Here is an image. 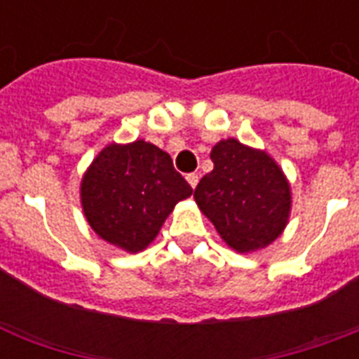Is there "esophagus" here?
<instances>
[{
    "mask_svg": "<svg viewBox=\"0 0 359 359\" xmlns=\"http://www.w3.org/2000/svg\"><path fill=\"white\" fill-rule=\"evenodd\" d=\"M186 180H188V184H190L191 188H196L197 182H199V175H197V173L186 175Z\"/></svg>",
    "mask_w": 359,
    "mask_h": 359,
    "instance_id": "34e87169",
    "label": "esophagus"
}]
</instances>
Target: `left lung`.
I'll use <instances>...</instances> for the list:
<instances>
[{"instance_id":"1","label":"left lung","mask_w":359,"mask_h":359,"mask_svg":"<svg viewBox=\"0 0 359 359\" xmlns=\"http://www.w3.org/2000/svg\"><path fill=\"white\" fill-rule=\"evenodd\" d=\"M214 169L194 191L197 207L236 253L264 250L281 236L292 210V191L283 169L264 149L235 137L210 151Z\"/></svg>"}]
</instances>
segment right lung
<instances>
[{
  "label": "right lung",
  "instance_id": "add662e5",
  "mask_svg": "<svg viewBox=\"0 0 359 359\" xmlns=\"http://www.w3.org/2000/svg\"><path fill=\"white\" fill-rule=\"evenodd\" d=\"M191 191L165 151L145 140L111 141L81 177L80 203L97 236L126 253H140Z\"/></svg>",
  "mask_w": 359,
  "mask_h": 359
}]
</instances>
